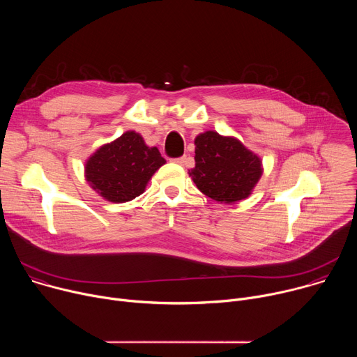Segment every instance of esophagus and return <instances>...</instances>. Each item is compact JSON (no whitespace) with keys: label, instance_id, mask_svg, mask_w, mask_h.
Masks as SVG:
<instances>
[{"label":"esophagus","instance_id":"obj_1","mask_svg":"<svg viewBox=\"0 0 357 357\" xmlns=\"http://www.w3.org/2000/svg\"><path fill=\"white\" fill-rule=\"evenodd\" d=\"M172 161H174V162H176V164H179V165H185V162H186V157L183 155V157H179V158H174Z\"/></svg>","mask_w":357,"mask_h":357}]
</instances>
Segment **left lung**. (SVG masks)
Instances as JSON below:
<instances>
[{
	"label": "left lung",
	"instance_id": "8db88e82",
	"mask_svg": "<svg viewBox=\"0 0 357 357\" xmlns=\"http://www.w3.org/2000/svg\"><path fill=\"white\" fill-rule=\"evenodd\" d=\"M195 168L189 176L197 189L220 203H234L251 195L263 175L261 160L237 138L216 131L195 138Z\"/></svg>",
	"mask_w": 357,
	"mask_h": 357
}]
</instances>
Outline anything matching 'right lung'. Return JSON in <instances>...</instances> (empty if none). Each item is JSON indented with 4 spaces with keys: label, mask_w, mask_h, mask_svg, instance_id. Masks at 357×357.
Returning a JSON list of instances; mask_svg holds the SVG:
<instances>
[{
    "label": "right lung",
    "mask_w": 357,
    "mask_h": 357,
    "mask_svg": "<svg viewBox=\"0 0 357 357\" xmlns=\"http://www.w3.org/2000/svg\"><path fill=\"white\" fill-rule=\"evenodd\" d=\"M167 161L157 146H146L135 131H127L110 144L100 146L87 160L86 181L105 199L124 203L139 196Z\"/></svg>",
    "instance_id": "add662e5"
}]
</instances>
